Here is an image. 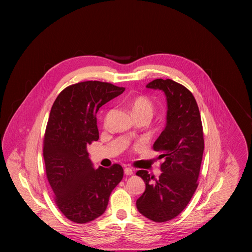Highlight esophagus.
Here are the masks:
<instances>
[{
	"instance_id": "esophagus-1",
	"label": "esophagus",
	"mask_w": 252,
	"mask_h": 252,
	"mask_svg": "<svg viewBox=\"0 0 252 252\" xmlns=\"http://www.w3.org/2000/svg\"><path fill=\"white\" fill-rule=\"evenodd\" d=\"M125 174L126 175H132L133 174V170L129 167H125Z\"/></svg>"
}]
</instances>
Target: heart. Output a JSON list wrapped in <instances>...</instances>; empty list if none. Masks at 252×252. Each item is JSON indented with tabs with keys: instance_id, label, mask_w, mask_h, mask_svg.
<instances>
[{
	"instance_id": "obj_1",
	"label": "heart",
	"mask_w": 252,
	"mask_h": 252,
	"mask_svg": "<svg viewBox=\"0 0 252 252\" xmlns=\"http://www.w3.org/2000/svg\"><path fill=\"white\" fill-rule=\"evenodd\" d=\"M130 110L135 119L145 118L151 121L155 113V105L149 97L139 95L131 99Z\"/></svg>"
}]
</instances>
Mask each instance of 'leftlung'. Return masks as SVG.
<instances>
[{
    "mask_svg": "<svg viewBox=\"0 0 252 252\" xmlns=\"http://www.w3.org/2000/svg\"><path fill=\"white\" fill-rule=\"evenodd\" d=\"M147 88L160 90L167 101L166 126L154 143L158 152L161 174L158 178L138 170L146 190L136 200L137 210L156 222L173 220L190 201L198 183L204 139L198 105L185 86L172 80L157 79Z\"/></svg>",
    "mask_w": 252,
    "mask_h": 252,
    "instance_id": "8db88e82",
    "label": "left lung"
}]
</instances>
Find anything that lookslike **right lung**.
Masks as SVG:
<instances>
[{
    "label": "right lung",
    "mask_w": 252,
    "mask_h": 252,
    "mask_svg": "<svg viewBox=\"0 0 252 252\" xmlns=\"http://www.w3.org/2000/svg\"><path fill=\"white\" fill-rule=\"evenodd\" d=\"M109 83L88 81L65 88L56 98L46 127L43 155L48 182L64 217L93 221L105 211L124 176L122 165L94 169L87 146L98 139L99 107L125 92Z\"/></svg>",
    "instance_id": "add662e5"
}]
</instances>
